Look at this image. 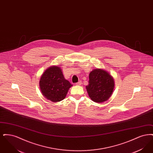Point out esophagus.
<instances>
[{"mask_svg": "<svg viewBox=\"0 0 153 153\" xmlns=\"http://www.w3.org/2000/svg\"><path fill=\"white\" fill-rule=\"evenodd\" d=\"M82 84V82L80 81H79L78 82H77L76 84V85H81Z\"/></svg>", "mask_w": 153, "mask_h": 153, "instance_id": "34e87169", "label": "esophagus"}]
</instances>
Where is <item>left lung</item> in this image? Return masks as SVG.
Returning <instances> with one entry per match:
<instances>
[{
	"label": "left lung",
	"instance_id": "left-lung-1",
	"mask_svg": "<svg viewBox=\"0 0 153 153\" xmlns=\"http://www.w3.org/2000/svg\"><path fill=\"white\" fill-rule=\"evenodd\" d=\"M89 84L86 86L91 100L96 102L107 101L114 88V80L108 72L102 69H95L89 75Z\"/></svg>",
	"mask_w": 153,
	"mask_h": 153
}]
</instances>
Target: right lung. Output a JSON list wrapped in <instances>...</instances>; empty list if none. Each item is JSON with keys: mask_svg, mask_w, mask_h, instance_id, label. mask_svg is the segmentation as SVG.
Wrapping results in <instances>:
<instances>
[{"mask_svg": "<svg viewBox=\"0 0 153 153\" xmlns=\"http://www.w3.org/2000/svg\"><path fill=\"white\" fill-rule=\"evenodd\" d=\"M72 86L69 81L64 78L58 66H53L47 69L39 81V87L43 96L54 102L64 99Z\"/></svg>", "mask_w": 153, "mask_h": 153, "instance_id": "right-lung-1", "label": "right lung"}]
</instances>
